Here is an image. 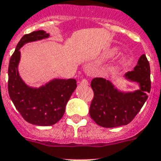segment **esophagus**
<instances>
[{"label":"esophagus","mask_w":161,"mask_h":161,"mask_svg":"<svg viewBox=\"0 0 161 161\" xmlns=\"http://www.w3.org/2000/svg\"><path fill=\"white\" fill-rule=\"evenodd\" d=\"M80 83L82 84H89V81H88V79H86V78H83V79L81 80Z\"/></svg>","instance_id":"1"}]
</instances>
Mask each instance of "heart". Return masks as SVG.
<instances>
[{
	"mask_svg": "<svg viewBox=\"0 0 161 161\" xmlns=\"http://www.w3.org/2000/svg\"><path fill=\"white\" fill-rule=\"evenodd\" d=\"M127 62V59H126L125 57H123V58H121L119 60L120 64H125V63Z\"/></svg>",
	"mask_w": 161,
	"mask_h": 161,
	"instance_id": "b5f03b06",
	"label": "heart"
}]
</instances>
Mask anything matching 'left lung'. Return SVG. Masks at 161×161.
<instances>
[{
  "mask_svg": "<svg viewBox=\"0 0 161 161\" xmlns=\"http://www.w3.org/2000/svg\"><path fill=\"white\" fill-rule=\"evenodd\" d=\"M128 79L140 84V90L122 93L102 77L93 78L90 86L94 92L90 115L98 125L114 128L130 123L141 110L151 90L150 65L145 54L139 59L134 71L125 74Z\"/></svg>",
  "mask_w": 161,
  "mask_h": 161,
  "instance_id": "1",
  "label": "left lung"
}]
</instances>
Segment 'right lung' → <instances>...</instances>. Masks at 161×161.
<instances>
[{"label":"right lung","instance_id":"right-lung-1","mask_svg":"<svg viewBox=\"0 0 161 161\" xmlns=\"http://www.w3.org/2000/svg\"><path fill=\"white\" fill-rule=\"evenodd\" d=\"M48 36L44 31L26 34L20 39L11 56L8 65V88L9 96L24 119L28 123L40 126L56 124L65 114L66 103L77 87V81L54 79L38 89L30 88L20 78L18 72L19 48L26 42Z\"/></svg>","mask_w":161,"mask_h":161}]
</instances>
